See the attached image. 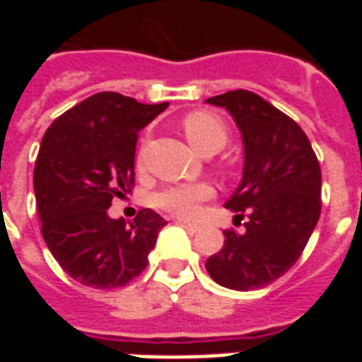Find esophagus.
I'll use <instances>...</instances> for the list:
<instances>
[{
  "label": "esophagus",
  "mask_w": 362,
  "mask_h": 362,
  "mask_svg": "<svg viewBox=\"0 0 362 362\" xmlns=\"http://www.w3.org/2000/svg\"><path fill=\"white\" fill-rule=\"evenodd\" d=\"M178 223L188 230L189 235H196V233H199V228H202L199 225H196V223H186V221H178Z\"/></svg>",
  "instance_id": "1"
}]
</instances>
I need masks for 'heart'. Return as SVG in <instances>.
Segmentation results:
<instances>
[{"mask_svg": "<svg viewBox=\"0 0 362 362\" xmlns=\"http://www.w3.org/2000/svg\"><path fill=\"white\" fill-rule=\"evenodd\" d=\"M182 127H184V134L192 143V147L199 151L202 155L217 153L227 143V127L211 112H192L184 118ZM211 196L213 189L207 184H176L158 194L157 204L165 211L188 219L196 213L197 205Z\"/></svg>", "mask_w": 362, "mask_h": 362, "instance_id": "heart-1", "label": "heart"}]
</instances>
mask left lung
I'll return each instance as SVG.
<instances>
[{
	"mask_svg": "<svg viewBox=\"0 0 362 362\" xmlns=\"http://www.w3.org/2000/svg\"><path fill=\"white\" fill-rule=\"evenodd\" d=\"M207 104L233 116L244 145L240 184L225 207L246 230H225V244L205 262L215 283L254 291L279 279L295 266L320 219L322 173L308 137L250 90H228Z\"/></svg>",
	"mask_w": 362,
	"mask_h": 362,
	"instance_id": "8db88e82",
	"label": "left lung"
}]
</instances>
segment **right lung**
Here are the masks:
<instances>
[{
    "mask_svg": "<svg viewBox=\"0 0 362 362\" xmlns=\"http://www.w3.org/2000/svg\"><path fill=\"white\" fill-rule=\"evenodd\" d=\"M166 106L96 93L44 134L35 166L44 243L62 269L87 287L116 288L135 279L166 225L151 209L129 227L108 215L112 199L134 186L137 135Z\"/></svg>",
    "mask_w": 362,
    "mask_h": 362,
    "instance_id": "1",
    "label": "right lung"
}]
</instances>
